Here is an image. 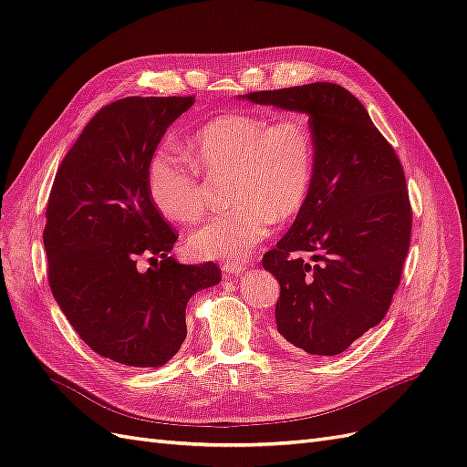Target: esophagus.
Returning <instances> with one entry per match:
<instances>
[{
    "mask_svg": "<svg viewBox=\"0 0 467 467\" xmlns=\"http://www.w3.org/2000/svg\"><path fill=\"white\" fill-rule=\"evenodd\" d=\"M222 271H223L225 276H237V275L245 273V266L244 265H237V263H230V265H223Z\"/></svg>",
    "mask_w": 467,
    "mask_h": 467,
    "instance_id": "34e87169",
    "label": "esophagus"
}]
</instances>
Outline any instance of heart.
Segmentation results:
<instances>
[{
	"label": "heart",
	"instance_id": "1",
	"mask_svg": "<svg viewBox=\"0 0 467 467\" xmlns=\"http://www.w3.org/2000/svg\"><path fill=\"white\" fill-rule=\"evenodd\" d=\"M192 155L210 177L230 173L234 204L189 235L187 247L199 259H245L273 232L275 220L298 214L312 189L316 144L304 117L214 119L194 134ZM196 164L173 146L151 155L148 194L165 218L189 223L202 216L204 185Z\"/></svg>",
	"mask_w": 467,
	"mask_h": 467
}]
</instances>
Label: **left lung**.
Returning <instances> with one entry per match:
<instances>
[{
    "label": "left lung",
    "instance_id": "1",
    "mask_svg": "<svg viewBox=\"0 0 467 467\" xmlns=\"http://www.w3.org/2000/svg\"><path fill=\"white\" fill-rule=\"evenodd\" d=\"M304 112L316 144L312 189L263 257L280 282V343L333 357L376 327L400 286L411 239L403 167L358 99L337 83L239 95Z\"/></svg>",
    "mask_w": 467,
    "mask_h": 467
}]
</instances>
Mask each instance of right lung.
<instances>
[{
	"label": "right lung",
	"mask_w": 467,
	"mask_h": 467,
	"mask_svg": "<svg viewBox=\"0 0 467 467\" xmlns=\"http://www.w3.org/2000/svg\"><path fill=\"white\" fill-rule=\"evenodd\" d=\"M194 97H126L101 109L66 153L47 208L54 300L97 355L160 368L187 337L191 296L222 280L214 263L181 265L177 234L148 194L151 155ZM150 258L156 265L140 269Z\"/></svg>",
	"instance_id": "add662e5"
}]
</instances>
